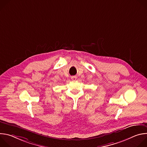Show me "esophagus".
Instances as JSON below:
<instances>
[{
	"mask_svg": "<svg viewBox=\"0 0 147 147\" xmlns=\"http://www.w3.org/2000/svg\"><path fill=\"white\" fill-rule=\"evenodd\" d=\"M76 78H77L76 76H72V77H71V79H72L73 80H76Z\"/></svg>",
	"mask_w": 147,
	"mask_h": 147,
	"instance_id": "34e87169",
	"label": "esophagus"
}]
</instances>
